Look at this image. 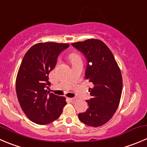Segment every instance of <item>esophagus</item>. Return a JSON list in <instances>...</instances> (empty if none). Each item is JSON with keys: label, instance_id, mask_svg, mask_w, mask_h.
<instances>
[{"label": "esophagus", "instance_id": "34e87169", "mask_svg": "<svg viewBox=\"0 0 147 147\" xmlns=\"http://www.w3.org/2000/svg\"><path fill=\"white\" fill-rule=\"evenodd\" d=\"M69 100L71 101V102H75V100H76V98H69Z\"/></svg>", "mask_w": 147, "mask_h": 147}]
</instances>
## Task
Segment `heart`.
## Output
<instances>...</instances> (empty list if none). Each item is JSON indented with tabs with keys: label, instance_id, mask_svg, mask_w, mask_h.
I'll return each instance as SVG.
<instances>
[{
	"label": "heart",
	"instance_id": "1",
	"mask_svg": "<svg viewBox=\"0 0 147 147\" xmlns=\"http://www.w3.org/2000/svg\"><path fill=\"white\" fill-rule=\"evenodd\" d=\"M69 57L72 63H74V62H80L81 61L80 56L78 54L75 53V52H73V53H71L70 55H69Z\"/></svg>",
	"mask_w": 147,
	"mask_h": 147
}]
</instances>
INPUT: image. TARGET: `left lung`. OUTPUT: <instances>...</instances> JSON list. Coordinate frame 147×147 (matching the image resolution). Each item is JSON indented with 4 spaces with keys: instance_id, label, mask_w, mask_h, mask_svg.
<instances>
[{
    "instance_id": "left-lung-1",
    "label": "left lung",
    "mask_w": 147,
    "mask_h": 147,
    "mask_svg": "<svg viewBox=\"0 0 147 147\" xmlns=\"http://www.w3.org/2000/svg\"><path fill=\"white\" fill-rule=\"evenodd\" d=\"M87 61L85 78L93 85L88 108L78 118L85 124L98 127L113 117L122 92V75L109 48L100 40L88 39L72 44Z\"/></svg>"
}]
</instances>
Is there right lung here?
I'll list each match as a JSON object with an SVG mask.
<instances>
[{"label": "right lung", "instance_id": "right-lung-1", "mask_svg": "<svg viewBox=\"0 0 147 147\" xmlns=\"http://www.w3.org/2000/svg\"><path fill=\"white\" fill-rule=\"evenodd\" d=\"M68 44L46 42L31 47L24 55L16 78L18 102L27 117L34 123L47 124L57 120L67 104L65 98L47 90L49 74Z\"/></svg>", "mask_w": 147, "mask_h": 147}]
</instances>
